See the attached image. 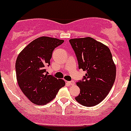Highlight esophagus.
I'll return each instance as SVG.
<instances>
[{
	"label": "esophagus",
	"mask_w": 131,
	"mask_h": 131,
	"mask_svg": "<svg viewBox=\"0 0 131 131\" xmlns=\"http://www.w3.org/2000/svg\"><path fill=\"white\" fill-rule=\"evenodd\" d=\"M67 83L69 85H74L75 84V82L72 81H67Z\"/></svg>",
	"instance_id": "34e87169"
}]
</instances>
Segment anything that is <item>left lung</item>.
Returning <instances> with one entry per match:
<instances>
[{"instance_id": "1", "label": "left lung", "mask_w": 131, "mask_h": 131, "mask_svg": "<svg viewBox=\"0 0 131 131\" xmlns=\"http://www.w3.org/2000/svg\"><path fill=\"white\" fill-rule=\"evenodd\" d=\"M78 59L79 68L86 71L76 83L80 93L75 100L85 107L99 104L109 93L114 83L116 68L108 46L87 37L70 39Z\"/></svg>"}]
</instances>
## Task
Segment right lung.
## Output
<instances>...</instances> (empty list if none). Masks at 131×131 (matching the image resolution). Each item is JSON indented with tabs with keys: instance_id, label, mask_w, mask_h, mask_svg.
Listing matches in <instances>:
<instances>
[{
	"instance_id": "1",
	"label": "right lung",
	"mask_w": 131,
	"mask_h": 131,
	"mask_svg": "<svg viewBox=\"0 0 131 131\" xmlns=\"http://www.w3.org/2000/svg\"><path fill=\"white\" fill-rule=\"evenodd\" d=\"M64 40L41 37L27 45L18 56L15 63L18 85L31 102L44 105L55 98L59 90L65 85L63 79L48 75L53 50Z\"/></svg>"
}]
</instances>
